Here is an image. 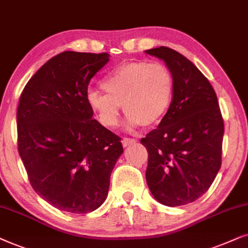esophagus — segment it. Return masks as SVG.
Masks as SVG:
<instances>
[{"label": "esophagus", "instance_id": "1", "mask_svg": "<svg viewBox=\"0 0 248 248\" xmlns=\"http://www.w3.org/2000/svg\"><path fill=\"white\" fill-rule=\"evenodd\" d=\"M136 140H134V138H124V140H121V143H122V145H124V147H127V146H130V145H134V144H136Z\"/></svg>", "mask_w": 248, "mask_h": 248}]
</instances>
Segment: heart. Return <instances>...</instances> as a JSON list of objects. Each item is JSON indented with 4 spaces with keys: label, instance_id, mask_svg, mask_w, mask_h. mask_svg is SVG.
Here are the masks:
<instances>
[{
    "label": "heart",
    "instance_id": "heart-1",
    "mask_svg": "<svg viewBox=\"0 0 248 248\" xmlns=\"http://www.w3.org/2000/svg\"><path fill=\"white\" fill-rule=\"evenodd\" d=\"M101 87L104 92H88L87 103L103 126H117L124 105L128 127H152L161 122L169 110L173 77L163 64L130 61L105 75Z\"/></svg>",
    "mask_w": 248,
    "mask_h": 248
}]
</instances>
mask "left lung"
Listing matches in <instances>:
<instances>
[{
	"mask_svg": "<svg viewBox=\"0 0 248 248\" xmlns=\"http://www.w3.org/2000/svg\"><path fill=\"white\" fill-rule=\"evenodd\" d=\"M145 53L166 62L173 77L170 108L141 138L148 152L146 181L167 206L186 205L206 193L221 167L223 119L216 92L193 62L160 46Z\"/></svg>",
	"mask_w": 248,
	"mask_h": 248,
	"instance_id": "1",
	"label": "left lung"
}]
</instances>
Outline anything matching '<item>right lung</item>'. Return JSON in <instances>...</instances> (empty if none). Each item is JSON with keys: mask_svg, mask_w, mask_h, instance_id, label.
<instances>
[{"mask_svg": "<svg viewBox=\"0 0 248 248\" xmlns=\"http://www.w3.org/2000/svg\"><path fill=\"white\" fill-rule=\"evenodd\" d=\"M108 53L65 51L42 65L16 110L18 150L32 188L59 210L85 214L104 203L124 153L121 138L93 119L91 79Z\"/></svg>", "mask_w": 248, "mask_h": 248, "instance_id": "obj_1", "label": "right lung"}]
</instances>
